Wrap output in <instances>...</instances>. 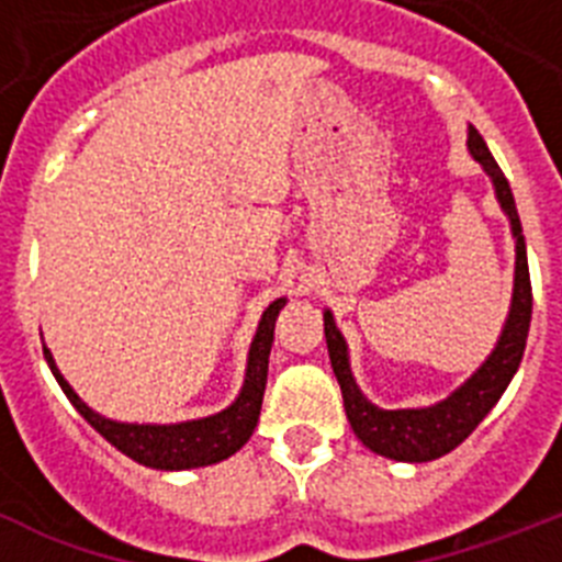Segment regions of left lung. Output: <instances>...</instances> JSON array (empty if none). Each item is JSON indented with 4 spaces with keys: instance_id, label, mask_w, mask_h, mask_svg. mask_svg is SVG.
<instances>
[{
    "instance_id": "left-lung-1",
    "label": "left lung",
    "mask_w": 562,
    "mask_h": 562,
    "mask_svg": "<svg viewBox=\"0 0 562 562\" xmlns=\"http://www.w3.org/2000/svg\"><path fill=\"white\" fill-rule=\"evenodd\" d=\"M467 146H470L475 160L486 168V173L493 177L501 207L509 213L513 233L515 238H518V245H515L518 261H515L513 310H509L504 335H501L498 346H495V351L490 355V360H486L453 396H448V400L434 405V408L380 411L374 408L355 385V376H351L349 371L346 342H342L340 331H337L329 312L324 315L326 346H329L331 369H335L337 382H340L342 408H346V416H349L357 439H360L369 450H374V453L385 456V459L430 461L450 453L453 448H459L461 441L479 428V422L493 411V405L501 400V394L506 391L513 374L518 371L520 357H524L526 349L529 324H532V281H529L526 241L524 236H520V220L518 207H515L513 188H509L504 171H501V166L495 162L490 148H486L484 137H481L475 128H470V140H467Z\"/></svg>"
}]
</instances>
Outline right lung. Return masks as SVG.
Returning a JSON list of instances; mask_svg holds the SVG:
<instances>
[{
  "label": "right lung",
  "mask_w": 562,
  "mask_h": 562,
  "mask_svg": "<svg viewBox=\"0 0 562 562\" xmlns=\"http://www.w3.org/2000/svg\"><path fill=\"white\" fill-rule=\"evenodd\" d=\"M284 304V297L272 301L270 310L261 317V324H258V331L250 346V360H247L245 389H241L238 400L227 411H222L216 416H205V419L180 422V425H123V422L103 419L95 411H89L78 400L76 391L69 389L67 380L58 374L47 346H44V360H47L49 371L56 374L58 385L67 394V400L76 405L78 414L109 445H114L121 453H126L128 459L154 467V470H191V467L216 464V461L236 453L250 439L252 430H256L258 414H261V400H265L272 329H276V317Z\"/></svg>",
  "instance_id": "right-lung-1"
}]
</instances>
